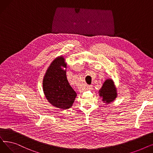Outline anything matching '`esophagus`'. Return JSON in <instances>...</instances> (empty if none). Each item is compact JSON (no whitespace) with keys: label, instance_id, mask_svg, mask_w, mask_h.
I'll return each instance as SVG.
<instances>
[{"label":"esophagus","instance_id":"esophagus-1","mask_svg":"<svg viewBox=\"0 0 153 153\" xmlns=\"http://www.w3.org/2000/svg\"><path fill=\"white\" fill-rule=\"evenodd\" d=\"M87 90H89V91L92 90V85H87Z\"/></svg>","mask_w":153,"mask_h":153}]
</instances>
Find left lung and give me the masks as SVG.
<instances>
[{
    "label": "left lung",
    "instance_id": "1",
    "mask_svg": "<svg viewBox=\"0 0 153 153\" xmlns=\"http://www.w3.org/2000/svg\"><path fill=\"white\" fill-rule=\"evenodd\" d=\"M99 95L103 103L109 104L117 97L118 93L115 82L112 79H107L99 91Z\"/></svg>",
    "mask_w": 153,
    "mask_h": 153
}]
</instances>
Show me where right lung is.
I'll list each match as a JSON object with an SVG mask.
<instances>
[{"label":"right lung","instance_id":"obj_1","mask_svg":"<svg viewBox=\"0 0 153 153\" xmlns=\"http://www.w3.org/2000/svg\"><path fill=\"white\" fill-rule=\"evenodd\" d=\"M67 64L63 56H58L48 66L43 79V91L46 100L62 110L72 107L77 96L67 79Z\"/></svg>","mask_w":153,"mask_h":153}]
</instances>
